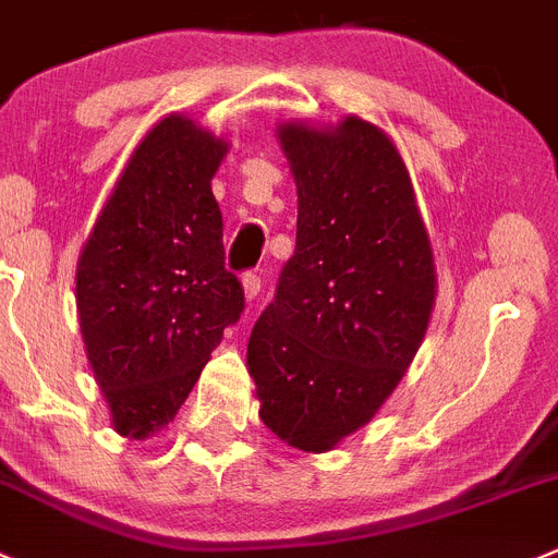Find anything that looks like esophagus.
Returning <instances> with one entry per match:
<instances>
[{"label": "esophagus", "instance_id": "1", "mask_svg": "<svg viewBox=\"0 0 558 558\" xmlns=\"http://www.w3.org/2000/svg\"><path fill=\"white\" fill-rule=\"evenodd\" d=\"M259 293V276L257 274H246L243 276V299L254 301Z\"/></svg>", "mask_w": 558, "mask_h": 558}]
</instances>
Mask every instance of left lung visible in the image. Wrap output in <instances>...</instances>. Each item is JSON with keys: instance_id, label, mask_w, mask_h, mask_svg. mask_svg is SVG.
<instances>
[{"instance_id": "1", "label": "left lung", "mask_w": 558, "mask_h": 558, "mask_svg": "<svg viewBox=\"0 0 558 558\" xmlns=\"http://www.w3.org/2000/svg\"><path fill=\"white\" fill-rule=\"evenodd\" d=\"M299 191L295 252L248 337L265 427L331 452L400 386L433 317L438 276L411 174L391 136L348 114L279 123Z\"/></svg>"}]
</instances>
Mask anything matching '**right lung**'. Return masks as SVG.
<instances>
[{
    "label": "right lung",
    "instance_id": "right-lung-1",
    "mask_svg": "<svg viewBox=\"0 0 558 558\" xmlns=\"http://www.w3.org/2000/svg\"><path fill=\"white\" fill-rule=\"evenodd\" d=\"M230 142L161 117L131 153L76 263V312L111 427L147 441L178 416L243 288L225 270L210 180Z\"/></svg>",
    "mask_w": 558,
    "mask_h": 558
}]
</instances>
